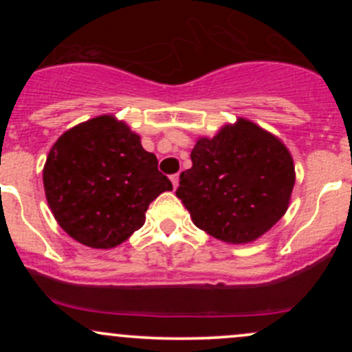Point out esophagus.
<instances>
[{
    "label": "esophagus",
    "mask_w": 352,
    "mask_h": 352,
    "mask_svg": "<svg viewBox=\"0 0 352 352\" xmlns=\"http://www.w3.org/2000/svg\"><path fill=\"white\" fill-rule=\"evenodd\" d=\"M170 180H172V185H173V188H177V187H179V173H173V175L170 177Z\"/></svg>",
    "instance_id": "esophagus-1"
}]
</instances>
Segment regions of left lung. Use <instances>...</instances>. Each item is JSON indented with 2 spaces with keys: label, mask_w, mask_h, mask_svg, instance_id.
<instances>
[{
  "label": "left lung",
  "mask_w": 352,
  "mask_h": 352,
  "mask_svg": "<svg viewBox=\"0 0 352 352\" xmlns=\"http://www.w3.org/2000/svg\"><path fill=\"white\" fill-rule=\"evenodd\" d=\"M192 168L180 173L177 197L193 223L227 243H248L285 215L294 165L276 137L238 119L213 139H200Z\"/></svg>",
  "instance_id": "1"
}]
</instances>
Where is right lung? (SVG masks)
<instances>
[{"instance_id":"add662e5","label":"right lung","mask_w":352,"mask_h":352,"mask_svg":"<svg viewBox=\"0 0 352 352\" xmlns=\"http://www.w3.org/2000/svg\"><path fill=\"white\" fill-rule=\"evenodd\" d=\"M157 157L124 122L100 116L64 132L52 145L43 180L60 228L91 248H114L145 221L172 182Z\"/></svg>"}]
</instances>
